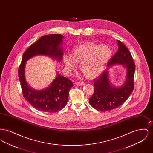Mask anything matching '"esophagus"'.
<instances>
[{
    "label": "esophagus",
    "instance_id": "esophagus-1",
    "mask_svg": "<svg viewBox=\"0 0 153 153\" xmlns=\"http://www.w3.org/2000/svg\"><path fill=\"white\" fill-rule=\"evenodd\" d=\"M85 84L84 82H81V81H78L76 82V85H84Z\"/></svg>",
    "mask_w": 153,
    "mask_h": 153
}]
</instances>
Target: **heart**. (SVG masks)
Instances as JSON below:
<instances>
[{"instance_id": "heart-1", "label": "heart", "mask_w": 153, "mask_h": 153, "mask_svg": "<svg viewBox=\"0 0 153 153\" xmlns=\"http://www.w3.org/2000/svg\"><path fill=\"white\" fill-rule=\"evenodd\" d=\"M112 51L107 45L81 44L74 47L71 56L64 55L62 62L66 70L74 69L76 64H80L81 73L88 78L100 75L112 56Z\"/></svg>"}]
</instances>
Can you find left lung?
<instances>
[{
  "label": "left lung",
  "mask_w": 153,
  "mask_h": 153,
  "mask_svg": "<svg viewBox=\"0 0 153 153\" xmlns=\"http://www.w3.org/2000/svg\"><path fill=\"white\" fill-rule=\"evenodd\" d=\"M117 42L118 51L110 59L107 69L94 80L95 91L89 98L91 105L99 111L105 112L118 108L127 100L134 89L135 65L127 47L120 41L117 40ZM115 64H121L127 69L126 79L120 88L114 87L109 81V68Z\"/></svg>",
  "instance_id": "8db88e82"
}]
</instances>
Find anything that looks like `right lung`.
<instances>
[{"instance_id":"right-lung-1","label":"right lung","mask_w":153,"mask_h":153,"mask_svg":"<svg viewBox=\"0 0 153 153\" xmlns=\"http://www.w3.org/2000/svg\"><path fill=\"white\" fill-rule=\"evenodd\" d=\"M64 36L49 34L40 38L25 51L18 70V76L25 99L36 109L45 112H56L65 107L73 82L57 74L51 84L42 90H35L28 85L25 79V64L30 58L44 55L61 61L63 57L61 45Z\"/></svg>"}]
</instances>
